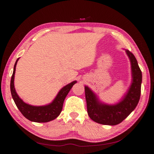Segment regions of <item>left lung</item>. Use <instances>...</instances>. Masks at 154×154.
I'll return each instance as SVG.
<instances>
[{"label": "left lung", "instance_id": "1", "mask_svg": "<svg viewBox=\"0 0 154 154\" xmlns=\"http://www.w3.org/2000/svg\"><path fill=\"white\" fill-rule=\"evenodd\" d=\"M131 62L132 83L128 92L121 100L115 105L102 104L88 86H85L87 110L90 118L95 122L104 125H117L126 119L136 108L140 96L142 72L134 54L126 50Z\"/></svg>", "mask_w": 154, "mask_h": 154}]
</instances>
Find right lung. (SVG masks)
I'll list each match as a JSON object with an SVG mask.
<instances>
[{"label": "right lung", "mask_w": 154, "mask_h": 154, "mask_svg": "<svg viewBox=\"0 0 154 154\" xmlns=\"http://www.w3.org/2000/svg\"><path fill=\"white\" fill-rule=\"evenodd\" d=\"M18 60H19V58L17 59L15 63L14 72H13V75L11 79V83H10V88H11L12 98L14 99L17 107L23 116L31 122H48L56 119L61 113L64 100L67 96L68 93L71 90L72 85L75 83H76L77 82L75 81V82H72L71 83H69V84L66 85V86L62 88L53 102L49 104V105L40 106L28 105V104L25 103L19 97V96L17 94L16 92H15L14 88L15 67H16Z\"/></svg>", "instance_id": "obj_1"}]
</instances>
